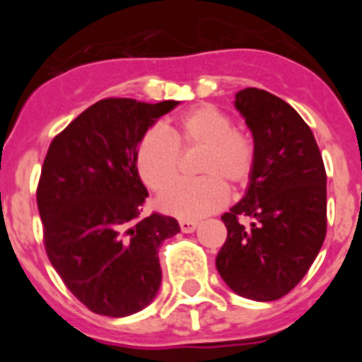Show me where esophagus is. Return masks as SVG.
Masks as SVG:
<instances>
[{"label":"esophagus","mask_w":362,"mask_h":362,"mask_svg":"<svg viewBox=\"0 0 362 362\" xmlns=\"http://www.w3.org/2000/svg\"><path fill=\"white\" fill-rule=\"evenodd\" d=\"M179 226H181V232H183V233H190V232H194V230L197 228V223H196V221L183 219V221H179Z\"/></svg>","instance_id":"obj_1"}]
</instances>
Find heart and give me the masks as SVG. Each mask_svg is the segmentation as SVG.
<instances>
[{
	"mask_svg": "<svg viewBox=\"0 0 362 362\" xmlns=\"http://www.w3.org/2000/svg\"><path fill=\"white\" fill-rule=\"evenodd\" d=\"M201 149L197 162L199 180L180 184L177 180L180 153ZM134 166L146 188L156 194L169 192L159 199V209L179 219H201L223 209L232 190L248 185L255 168L254 139L232 119L210 105L192 108L179 116L168 130H146L134 152Z\"/></svg>",
	"mask_w": 362,
	"mask_h": 362,
	"instance_id": "1",
	"label": "heart"
}]
</instances>
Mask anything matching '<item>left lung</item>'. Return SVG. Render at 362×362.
<instances>
[{"mask_svg": "<svg viewBox=\"0 0 362 362\" xmlns=\"http://www.w3.org/2000/svg\"><path fill=\"white\" fill-rule=\"evenodd\" d=\"M252 130L255 168L246 196L223 214L217 272L238 296L276 300L297 286L326 238V170L312 130L277 95L235 94Z\"/></svg>", "mask_w": 362, "mask_h": 362, "instance_id": "8db88e82", "label": "left lung"}]
</instances>
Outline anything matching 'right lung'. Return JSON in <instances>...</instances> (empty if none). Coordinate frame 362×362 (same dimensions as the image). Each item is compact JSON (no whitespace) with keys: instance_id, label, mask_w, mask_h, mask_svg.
Here are the masks:
<instances>
[{"instance_id":"obj_1","label":"right lung","mask_w":362,"mask_h":362,"mask_svg":"<svg viewBox=\"0 0 362 362\" xmlns=\"http://www.w3.org/2000/svg\"><path fill=\"white\" fill-rule=\"evenodd\" d=\"M175 105L101 99L57 134L45 156L36 190L45 252L66 288L99 315L139 312L161 284L159 246L179 223L158 212L139 217L148 192L134 152Z\"/></svg>"}]
</instances>
